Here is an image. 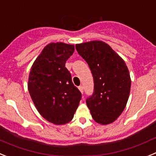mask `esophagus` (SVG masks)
Segmentation results:
<instances>
[{
	"label": "esophagus",
	"mask_w": 156,
	"mask_h": 156,
	"mask_svg": "<svg viewBox=\"0 0 156 156\" xmlns=\"http://www.w3.org/2000/svg\"><path fill=\"white\" fill-rule=\"evenodd\" d=\"M78 89H79L80 92H81V93H83L84 88H83V86H82V85H80V86H78Z\"/></svg>",
	"instance_id": "obj_1"
}]
</instances>
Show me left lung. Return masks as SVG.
Instances as JSON below:
<instances>
[{
	"instance_id": "obj_1",
	"label": "left lung",
	"mask_w": 156,
	"mask_h": 156,
	"mask_svg": "<svg viewBox=\"0 0 156 156\" xmlns=\"http://www.w3.org/2000/svg\"><path fill=\"white\" fill-rule=\"evenodd\" d=\"M75 48L93 76V93L86 99L92 118L100 124L113 123L123 111L130 95L131 81L126 64L104 42H88Z\"/></svg>"
}]
</instances>
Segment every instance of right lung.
Masks as SVG:
<instances>
[{"label":"right lung","instance_id":"right-lung-1","mask_svg":"<svg viewBox=\"0 0 156 156\" xmlns=\"http://www.w3.org/2000/svg\"><path fill=\"white\" fill-rule=\"evenodd\" d=\"M74 51L73 45L50 43L36 58L29 74L28 88L36 109L43 118L57 125L72 120L81 99L65 67Z\"/></svg>","mask_w":156,"mask_h":156}]
</instances>
